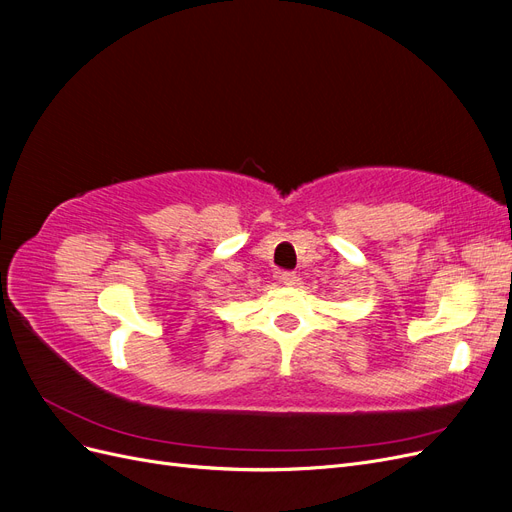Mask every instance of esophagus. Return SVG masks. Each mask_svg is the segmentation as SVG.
<instances>
[{
	"label": "esophagus",
	"mask_w": 512,
	"mask_h": 512,
	"mask_svg": "<svg viewBox=\"0 0 512 512\" xmlns=\"http://www.w3.org/2000/svg\"><path fill=\"white\" fill-rule=\"evenodd\" d=\"M277 280H280L284 286H294L299 282V277H297V273H292V271H280V273H277Z\"/></svg>",
	"instance_id": "esophagus-1"
}]
</instances>
